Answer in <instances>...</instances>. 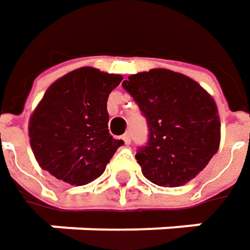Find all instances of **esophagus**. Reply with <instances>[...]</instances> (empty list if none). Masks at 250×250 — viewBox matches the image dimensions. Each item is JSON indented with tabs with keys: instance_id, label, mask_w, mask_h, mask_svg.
<instances>
[{
	"instance_id": "obj_1",
	"label": "esophagus",
	"mask_w": 250,
	"mask_h": 250,
	"mask_svg": "<svg viewBox=\"0 0 250 250\" xmlns=\"http://www.w3.org/2000/svg\"><path fill=\"white\" fill-rule=\"evenodd\" d=\"M122 141H124V144H125V145H129V144H131V135H129V134L122 135Z\"/></svg>"
}]
</instances>
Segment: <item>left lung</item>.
<instances>
[{"label": "left lung", "instance_id": "obj_1", "mask_svg": "<svg viewBox=\"0 0 250 250\" xmlns=\"http://www.w3.org/2000/svg\"><path fill=\"white\" fill-rule=\"evenodd\" d=\"M122 86L148 124V142L135 155L144 177L161 187L193 180L220 145L214 99L196 80L167 69L131 75Z\"/></svg>", "mask_w": 250, "mask_h": 250}]
</instances>
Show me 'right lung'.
Returning <instances> with one entry per match:
<instances>
[{"mask_svg": "<svg viewBox=\"0 0 250 250\" xmlns=\"http://www.w3.org/2000/svg\"><path fill=\"white\" fill-rule=\"evenodd\" d=\"M121 75L80 67L46 90L28 124L30 145L40 167L72 186L101 177L124 144L109 134V93Z\"/></svg>", "mask_w": 250, "mask_h": 250, "instance_id": "add662e5", "label": "right lung"}]
</instances>
